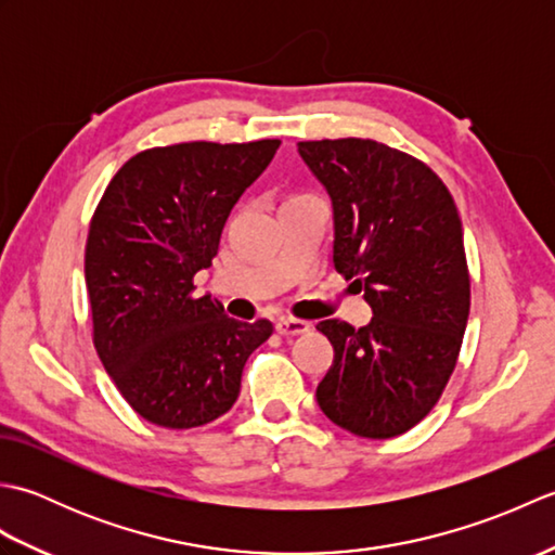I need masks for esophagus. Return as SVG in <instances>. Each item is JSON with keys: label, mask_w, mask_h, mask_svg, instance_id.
<instances>
[{"label": "esophagus", "mask_w": 555, "mask_h": 555, "mask_svg": "<svg viewBox=\"0 0 555 555\" xmlns=\"http://www.w3.org/2000/svg\"><path fill=\"white\" fill-rule=\"evenodd\" d=\"M310 322L305 320H296V317H284V320L276 322V332L281 336H298V334H305L310 332Z\"/></svg>", "instance_id": "1"}]
</instances>
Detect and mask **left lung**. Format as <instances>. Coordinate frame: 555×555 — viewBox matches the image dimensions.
I'll use <instances>...</instances> for the list:
<instances>
[{
    "label": "left lung",
    "mask_w": 555,
    "mask_h": 555,
    "mask_svg": "<svg viewBox=\"0 0 555 555\" xmlns=\"http://www.w3.org/2000/svg\"><path fill=\"white\" fill-rule=\"evenodd\" d=\"M334 205V267L372 305L367 326L324 320L334 364L324 415L364 439H393L429 415L457 364L469 269L453 195L422 159L370 138L302 140Z\"/></svg>",
    "instance_id": "1"
}]
</instances>
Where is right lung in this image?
Instances as JSON below:
<instances>
[{
  "instance_id": "add662e5",
  "label": "right lung",
  "mask_w": 555,
  "mask_h": 555,
  "mask_svg": "<svg viewBox=\"0 0 555 555\" xmlns=\"http://www.w3.org/2000/svg\"><path fill=\"white\" fill-rule=\"evenodd\" d=\"M281 140L179 143L138 152L116 171L92 215L86 286L92 344L140 417L193 429L229 412L269 320H231L195 296L233 205Z\"/></svg>"
}]
</instances>
